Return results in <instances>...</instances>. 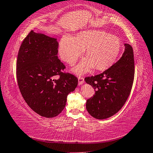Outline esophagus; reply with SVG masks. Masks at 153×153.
Returning <instances> with one entry per match:
<instances>
[{
	"label": "esophagus",
	"instance_id": "obj_1",
	"mask_svg": "<svg viewBox=\"0 0 153 153\" xmlns=\"http://www.w3.org/2000/svg\"><path fill=\"white\" fill-rule=\"evenodd\" d=\"M84 81H85V79H84L82 77H81V76L78 77V85H82V84H83Z\"/></svg>",
	"mask_w": 153,
	"mask_h": 153
}]
</instances>
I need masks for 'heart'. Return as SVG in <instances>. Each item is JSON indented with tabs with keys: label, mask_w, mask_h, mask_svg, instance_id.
I'll list each match as a JSON object with an SVG mask.
<instances>
[{
	"label": "heart",
	"mask_w": 153,
	"mask_h": 153,
	"mask_svg": "<svg viewBox=\"0 0 153 153\" xmlns=\"http://www.w3.org/2000/svg\"><path fill=\"white\" fill-rule=\"evenodd\" d=\"M85 49L87 57L75 68L79 74L88 72L93 66L101 71L112 65L121 50V42L117 36L94 30L82 31L76 36L64 34L59 42L60 57L70 65L76 63Z\"/></svg>",
	"instance_id": "heart-1"
}]
</instances>
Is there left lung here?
Listing matches in <instances>:
<instances>
[{
  "label": "left lung",
  "instance_id": "obj_1",
  "mask_svg": "<svg viewBox=\"0 0 153 153\" xmlns=\"http://www.w3.org/2000/svg\"><path fill=\"white\" fill-rule=\"evenodd\" d=\"M134 77L133 49L125 44L122 57L110 68L97 76L85 77L86 82L96 90L86 102L89 114L96 119H105L117 113L130 96Z\"/></svg>",
  "mask_w": 153,
  "mask_h": 153
}]
</instances>
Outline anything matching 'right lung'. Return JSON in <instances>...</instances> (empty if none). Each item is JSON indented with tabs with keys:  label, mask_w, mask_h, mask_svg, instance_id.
Instances as JSON below:
<instances>
[{
	"label": "right lung",
	"mask_w": 153,
	"mask_h": 153,
	"mask_svg": "<svg viewBox=\"0 0 153 153\" xmlns=\"http://www.w3.org/2000/svg\"><path fill=\"white\" fill-rule=\"evenodd\" d=\"M57 39L31 30L21 44L16 62V78L23 99L39 115L57 117L65 107L68 94L77 86V78L63 73L58 59ZM55 75L59 78L55 79Z\"/></svg>",
	"instance_id": "1"
}]
</instances>
